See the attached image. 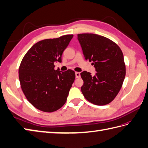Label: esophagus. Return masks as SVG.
Here are the masks:
<instances>
[{
	"instance_id": "esophagus-1",
	"label": "esophagus",
	"mask_w": 148,
	"mask_h": 148,
	"mask_svg": "<svg viewBox=\"0 0 148 148\" xmlns=\"http://www.w3.org/2000/svg\"><path fill=\"white\" fill-rule=\"evenodd\" d=\"M75 76H76V78H80V73L79 72H75Z\"/></svg>"
}]
</instances>
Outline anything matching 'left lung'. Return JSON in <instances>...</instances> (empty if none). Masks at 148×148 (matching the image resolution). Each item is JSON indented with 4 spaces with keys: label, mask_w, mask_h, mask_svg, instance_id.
Returning <instances> with one entry per match:
<instances>
[{
    "label": "left lung",
    "mask_w": 148,
    "mask_h": 148,
    "mask_svg": "<svg viewBox=\"0 0 148 148\" xmlns=\"http://www.w3.org/2000/svg\"><path fill=\"white\" fill-rule=\"evenodd\" d=\"M78 40L86 60L93 62L97 73H80L84 85L81 90L88 102L104 106L115 99L125 76L124 56L114 42L95 34H79Z\"/></svg>",
    "instance_id": "left-lung-1"
}]
</instances>
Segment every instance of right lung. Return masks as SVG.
Returning <instances> with one entry per match:
<instances>
[{"instance_id": "right-lung-1", "label": "right lung", "mask_w": 148, "mask_h": 148, "mask_svg": "<svg viewBox=\"0 0 148 148\" xmlns=\"http://www.w3.org/2000/svg\"><path fill=\"white\" fill-rule=\"evenodd\" d=\"M73 36L68 34L36 42L21 63L19 77L22 90L28 101L41 111L53 112L66 101L75 71L55 70L54 63L62 62L63 52Z\"/></svg>"}]
</instances>
